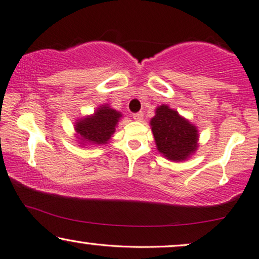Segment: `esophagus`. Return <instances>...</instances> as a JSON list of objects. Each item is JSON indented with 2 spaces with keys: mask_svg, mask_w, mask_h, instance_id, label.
<instances>
[{
  "mask_svg": "<svg viewBox=\"0 0 259 259\" xmlns=\"http://www.w3.org/2000/svg\"><path fill=\"white\" fill-rule=\"evenodd\" d=\"M133 117H134L135 121H143L144 115H143V112H142V111H138V112H136V114H134Z\"/></svg>",
  "mask_w": 259,
  "mask_h": 259,
  "instance_id": "esophagus-1",
  "label": "esophagus"
}]
</instances>
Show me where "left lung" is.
Returning a JSON list of instances; mask_svg holds the SVG:
<instances>
[{"label": "left lung", "mask_w": 259, "mask_h": 259, "mask_svg": "<svg viewBox=\"0 0 259 259\" xmlns=\"http://www.w3.org/2000/svg\"><path fill=\"white\" fill-rule=\"evenodd\" d=\"M158 151L170 161H184L197 149V129L167 105L156 109L151 119Z\"/></svg>", "instance_id": "left-lung-1"}]
</instances>
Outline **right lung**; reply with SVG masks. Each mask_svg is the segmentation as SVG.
<instances>
[{"instance_id":"add662e5","label":"right lung","mask_w":259,"mask_h":259,"mask_svg":"<svg viewBox=\"0 0 259 259\" xmlns=\"http://www.w3.org/2000/svg\"><path fill=\"white\" fill-rule=\"evenodd\" d=\"M121 116L118 111L103 105L93 116L76 123V133L87 143L104 144L115 133V126Z\"/></svg>"}]
</instances>
